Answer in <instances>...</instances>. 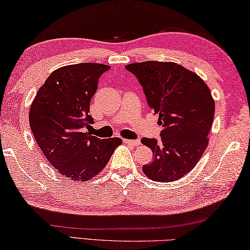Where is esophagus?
<instances>
[{
  "mask_svg": "<svg viewBox=\"0 0 250 250\" xmlns=\"http://www.w3.org/2000/svg\"><path fill=\"white\" fill-rule=\"evenodd\" d=\"M124 144L129 145V146H138L141 145L140 140H129V139H124L123 140Z\"/></svg>",
  "mask_w": 250,
  "mask_h": 250,
  "instance_id": "esophagus-1",
  "label": "esophagus"
}]
</instances>
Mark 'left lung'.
Instances as JSON below:
<instances>
[{
	"mask_svg": "<svg viewBox=\"0 0 250 250\" xmlns=\"http://www.w3.org/2000/svg\"><path fill=\"white\" fill-rule=\"evenodd\" d=\"M144 87L150 109L159 114L161 139L142 138L153 152L142 170L151 180L171 182L193 169L208 146L215 100L196 73L176 62L145 61L126 65Z\"/></svg>",
	"mask_w": 250,
	"mask_h": 250,
	"instance_id": "8db88e82",
	"label": "left lung"
}]
</instances>
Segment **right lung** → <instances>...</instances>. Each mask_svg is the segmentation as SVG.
I'll use <instances>...</instances> for the list:
<instances>
[{"label": "right lung", "instance_id": "right-lung-1", "mask_svg": "<svg viewBox=\"0 0 250 250\" xmlns=\"http://www.w3.org/2000/svg\"><path fill=\"white\" fill-rule=\"evenodd\" d=\"M110 69L103 63L64 65L50 74L30 106L29 123L34 139L61 176L86 182L108 164L120 138L99 139L85 128L94 123L89 103L100 75Z\"/></svg>", "mask_w": 250, "mask_h": 250}]
</instances>
